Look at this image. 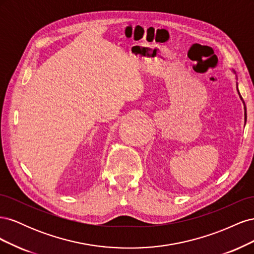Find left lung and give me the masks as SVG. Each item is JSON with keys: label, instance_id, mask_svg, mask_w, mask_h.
I'll return each instance as SVG.
<instances>
[{"label": "left lung", "instance_id": "left-lung-1", "mask_svg": "<svg viewBox=\"0 0 254 254\" xmlns=\"http://www.w3.org/2000/svg\"><path fill=\"white\" fill-rule=\"evenodd\" d=\"M237 91H238V89H237ZM238 94H240V92H238ZM240 97H241V99L243 101V103H244V108H245V122L247 121V110H246V105H245V102H244V99H243V97H242V95L240 94Z\"/></svg>", "mask_w": 254, "mask_h": 254}]
</instances>
